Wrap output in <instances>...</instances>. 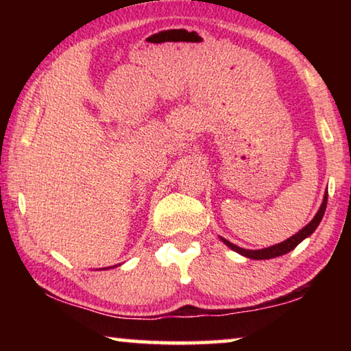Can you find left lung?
<instances>
[{"mask_svg": "<svg viewBox=\"0 0 351 351\" xmlns=\"http://www.w3.org/2000/svg\"><path fill=\"white\" fill-rule=\"evenodd\" d=\"M326 201H328V192H325L322 204H320L317 213L314 215L311 221L308 223L304 229H300L299 232L294 234L293 237H289L288 240H285L282 243H277V245H274V246H269V247H265V249H255V251H252V249H243L240 246H237V245H234V243H230L229 240L223 239V237H219V239H221V241L224 243L226 246H229L230 249H232V251L239 252L240 255H243V257H246V258L269 260V258L280 257V255L293 251V249L297 245H299V243H302L305 239H308V237H310L314 232V230L317 229V226L320 224V221H322V218H324V213H325V209H326Z\"/></svg>", "mask_w": 351, "mask_h": 351, "instance_id": "obj_1", "label": "left lung"}]
</instances>
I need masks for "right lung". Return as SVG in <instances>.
Returning a JSON list of instances; mask_svg holds the SVG:
<instances>
[{
	"mask_svg": "<svg viewBox=\"0 0 351 351\" xmlns=\"http://www.w3.org/2000/svg\"><path fill=\"white\" fill-rule=\"evenodd\" d=\"M114 266H117V265H114ZM114 266H110V268H114ZM110 268H104V269H110Z\"/></svg>",
	"mask_w": 351,
	"mask_h": 351,
	"instance_id": "obj_1",
	"label": "right lung"
}]
</instances>
